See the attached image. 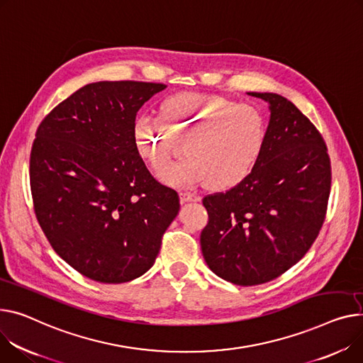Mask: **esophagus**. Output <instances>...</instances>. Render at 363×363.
<instances>
[{
	"label": "esophagus",
	"mask_w": 363,
	"mask_h": 363,
	"mask_svg": "<svg viewBox=\"0 0 363 363\" xmlns=\"http://www.w3.org/2000/svg\"><path fill=\"white\" fill-rule=\"evenodd\" d=\"M179 197H181V201L182 203H197V201H200L201 199H200V196H197V194H191V192H188V191H182L181 194H179Z\"/></svg>",
	"instance_id": "esophagus-1"
}]
</instances>
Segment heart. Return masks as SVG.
<instances>
[{
    "mask_svg": "<svg viewBox=\"0 0 363 363\" xmlns=\"http://www.w3.org/2000/svg\"><path fill=\"white\" fill-rule=\"evenodd\" d=\"M265 133V118L257 106L192 91L169 96L159 108V118L143 115L134 125L137 146L155 169L171 159L172 135L189 140L188 159L162 171L163 181L178 186L206 182L213 191L232 189L252 174Z\"/></svg>",
    "mask_w": 363,
    "mask_h": 363,
    "instance_id": "b5f03b06",
    "label": "heart"
}]
</instances>
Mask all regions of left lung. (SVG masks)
<instances>
[{
	"label": "left lung",
	"instance_id": "8db88e82",
	"mask_svg": "<svg viewBox=\"0 0 363 363\" xmlns=\"http://www.w3.org/2000/svg\"><path fill=\"white\" fill-rule=\"evenodd\" d=\"M269 104L270 121L252 174L207 196L200 244L208 269L239 286L267 283L312 247L331 186L327 146L311 121L277 93L248 91Z\"/></svg>",
	"mask_w": 363,
	"mask_h": 363
}]
</instances>
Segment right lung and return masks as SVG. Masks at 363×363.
<instances>
[{
    "mask_svg": "<svg viewBox=\"0 0 363 363\" xmlns=\"http://www.w3.org/2000/svg\"><path fill=\"white\" fill-rule=\"evenodd\" d=\"M162 83L98 82L40 123L30 153L38 222L83 276L125 283L146 273L179 211L178 192L147 171L135 144L138 109Z\"/></svg>",
    "mask_w": 363,
    "mask_h": 363,
    "instance_id": "right-lung-1",
    "label": "right lung"
}]
</instances>
